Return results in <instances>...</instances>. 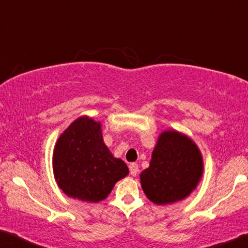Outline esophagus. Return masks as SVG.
Instances as JSON below:
<instances>
[{
  "label": "esophagus",
  "instance_id": "esophagus-1",
  "mask_svg": "<svg viewBox=\"0 0 248 248\" xmlns=\"http://www.w3.org/2000/svg\"><path fill=\"white\" fill-rule=\"evenodd\" d=\"M129 169H130V175L131 176H136L137 175V173H138V165H137V164H135V162H134V164H131L130 166H129Z\"/></svg>",
  "mask_w": 248,
  "mask_h": 248
}]
</instances>
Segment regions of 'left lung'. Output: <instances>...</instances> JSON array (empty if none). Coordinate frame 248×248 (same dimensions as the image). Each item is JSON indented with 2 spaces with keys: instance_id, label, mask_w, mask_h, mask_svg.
I'll return each mask as SVG.
<instances>
[{
  "instance_id": "obj_1",
  "label": "left lung",
  "mask_w": 248,
  "mask_h": 248,
  "mask_svg": "<svg viewBox=\"0 0 248 248\" xmlns=\"http://www.w3.org/2000/svg\"><path fill=\"white\" fill-rule=\"evenodd\" d=\"M204 172L202 151L190 137L168 129L158 136L149 167L140 173L147 198L156 205L182 202L196 190Z\"/></svg>"
}]
</instances>
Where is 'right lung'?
<instances>
[{
  "mask_svg": "<svg viewBox=\"0 0 248 248\" xmlns=\"http://www.w3.org/2000/svg\"><path fill=\"white\" fill-rule=\"evenodd\" d=\"M52 168L59 188L83 202L105 201L129 173L124 160L114 157L103 141L100 121L88 116L78 118L59 136Z\"/></svg>",
  "mask_w": 248,
  "mask_h": 248,
  "instance_id": "right-lung-1",
  "label": "right lung"
}]
</instances>
